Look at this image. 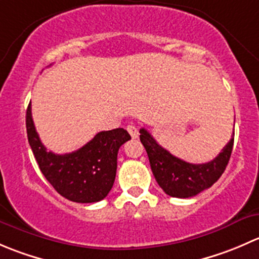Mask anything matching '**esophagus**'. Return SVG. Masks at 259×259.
<instances>
[{"label": "esophagus", "instance_id": "obj_1", "mask_svg": "<svg viewBox=\"0 0 259 259\" xmlns=\"http://www.w3.org/2000/svg\"><path fill=\"white\" fill-rule=\"evenodd\" d=\"M126 130H127V133H129V134L132 135L133 139H137V138L139 137V130H138V127L135 126V125H133V124L127 125Z\"/></svg>", "mask_w": 259, "mask_h": 259}]
</instances>
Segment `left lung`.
<instances>
[{
    "instance_id": "8db88e82",
    "label": "left lung",
    "mask_w": 259,
    "mask_h": 259,
    "mask_svg": "<svg viewBox=\"0 0 259 259\" xmlns=\"http://www.w3.org/2000/svg\"><path fill=\"white\" fill-rule=\"evenodd\" d=\"M234 135V133H233ZM140 142L148 153L150 168L161 189L170 197L190 198L210 188L228 165L234 138L221 153L204 164H192L177 158L159 145L144 127L140 129Z\"/></svg>"
}]
</instances>
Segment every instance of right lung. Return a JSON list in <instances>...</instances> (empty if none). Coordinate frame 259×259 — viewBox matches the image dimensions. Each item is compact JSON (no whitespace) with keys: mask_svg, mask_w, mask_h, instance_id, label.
<instances>
[{"mask_svg":"<svg viewBox=\"0 0 259 259\" xmlns=\"http://www.w3.org/2000/svg\"><path fill=\"white\" fill-rule=\"evenodd\" d=\"M26 129L38 168L59 194L76 203L103 200L113 188L117 168V151L132 139L122 127L100 132L79 150L69 154L48 151L41 143L31 114L26 111Z\"/></svg>","mask_w":259,"mask_h":259,"instance_id":"1","label":"right lung"}]
</instances>
